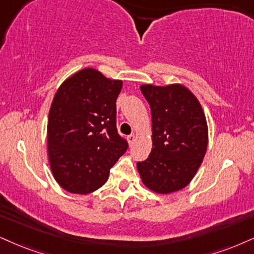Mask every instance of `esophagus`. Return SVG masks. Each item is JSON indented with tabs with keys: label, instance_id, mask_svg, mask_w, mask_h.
Here are the masks:
<instances>
[{
	"label": "esophagus",
	"instance_id": "esophagus-1",
	"mask_svg": "<svg viewBox=\"0 0 254 254\" xmlns=\"http://www.w3.org/2000/svg\"><path fill=\"white\" fill-rule=\"evenodd\" d=\"M127 140H128V142H129V145H132V143L135 141V135H134V134H132V135H128Z\"/></svg>",
	"mask_w": 254,
	"mask_h": 254
}]
</instances>
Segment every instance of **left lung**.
<instances>
[{"label": "left lung", "instance_id": "8db88e82", "mask_svg": "<svg viewBox=\"0 0 254 254\" xmlns=\"http://www.w3.org/2000/svg\"><path fill=\"white\" fill-rule=\"evenodd\" d=\"M140 89L151 107L153 147L148 158L136 164L137 172L153 192H177L190 183L206 154V117L183 84H141Z\"/></svg>", "mask_w": 254, "mask_h": 254}]
</instances>
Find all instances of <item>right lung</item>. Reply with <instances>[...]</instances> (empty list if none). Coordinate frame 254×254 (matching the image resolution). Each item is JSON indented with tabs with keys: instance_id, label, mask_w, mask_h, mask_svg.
<instances>
[{
	"instance_id": "add662e5",
	"label": "right lung",
	"mask_w": 254,
	"mask_h": 254,
	"mask_svg": "<svg viewBox=\"0 0 254 254\" xmlns=\"http://www.w3.org/2000/svg\"><path fill=\"white\" fill-rule=\"evenodd\" d=\"M121 80L84 68L64 80L53 99L47 126L48 159L62 189L88 194L105 185L128 143L117 129Z\"/></svg>"
}]
</instances>
